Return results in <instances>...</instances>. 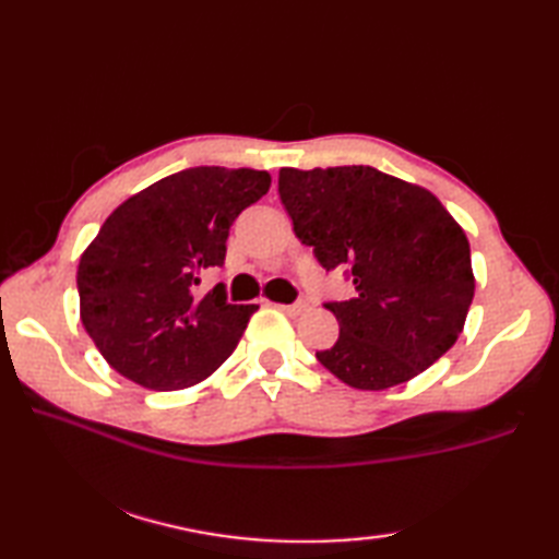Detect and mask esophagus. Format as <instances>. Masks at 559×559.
<instances>
[{"label": "esophagus", "instance_id": "obj_1", "mask_svg": "<svg viewBox=\"0 0 559 559\" xmlns=\"http://www.w3.org/2000/svg\"><path fill=\"white\" fill-rule=\"evenodd\" d=\"M281 307V310L283 312H286V314H290V317H298V314H302L305 312V302H295V305H278Z\"/></svg>", "mask_w": 559, "mask_h": 559}]
</instances>
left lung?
<instances>
[{"label":"left lung","instance_id":"obj_1","mask_svg":"<svg viewBox=\"0 0 559 559\" xmlns=\"http://www.w3.org/2000/svg\"><path fill=\"white\" fill-rule=\"evenodd\" d=\"M293 230L326 271L348 266L355 295L324 307L338 341L317 353L362 391L418 377L454 346L476 290L468 237L432 192L370 165L281 168Z\"/></svg>","mask_w":559,"mask_h":559}]
</instances>
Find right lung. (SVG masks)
<instances>
[{
    "label": "right lung",
    "mask_w": 559,
    "mask_h": 559,
    "mask_svg": "<svg viewBox=\"0 0 559 559\" xmlns=\"http://www.w3.org/2000/svg\"><path fill=\"white\" fill-rule=\"evenodd\" d=\"M271 175L201 165L141 189L117 206L81 254V322L112 370L177 391L230 358L259 305H230L221 286L197 295L221 266L233 221L269 192Z\"/></svg>",
    "instance_id": "add662e5"
}]
</instances>
